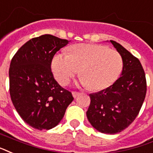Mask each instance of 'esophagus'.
<instances>
[{"label":"esophagus","instance_id":"esophagus-1","mask_svg":"<svg viewBox=\"0 0 153 153\" xmlns=\"http://www.w3.org/2000/svg\"><path fill=\"white\" fill-rule=\"evenodd\" d=\"M79 95V92H77V91L72 92V95H73V97H74V98H76Z\"/></svg>","mask_w":153,"mask_h":153}]
</instances>
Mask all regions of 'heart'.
<instances>
[{
    "label": "heart",
    "instance_id": "obj_1",
    "mask_svg": "<svg viewBox=\"0 0 153 153\" xmlns=\"http://www.w3.org/2000/svg\"><path fill=\"white\" fill-rule=\"evenodd\" d=\"M51 67L60 84H67L80 71L81 84L98 91L117 81L123 71V60L119 52L104 45L77 44L69 48V54L57 53Z\"/></svg>",
    "mask_w": 153,
    "mask_h": 153
}]
</instances>
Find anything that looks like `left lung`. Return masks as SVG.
I'll use <instances>...</instances> for the list:
<instances>
[{"label":"left lung","instance_id":"1","mask_svg":"<svg viewBox=\"0 0 153 153\" xmlns=\"http://www.w3.org/2000/svg\"><path fill=\"white\" fill-rule=\"evenodd\" d=\"M123 60L121 76L107 89L90 94L87 111L90 123L106 134L120 132L138 115L147 91L144 71L139 59L123 46L110 40Z\"/></svg>","mask_w":153,"mask_h":153}]
</instances>
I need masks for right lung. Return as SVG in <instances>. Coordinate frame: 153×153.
Listing matches in <instances>:
<instances>
[{
    "label": "right lung",
    "instance_id": "1",
    "mask_svg": "<svg viewBox=\"0 0 153 153\" xmlns=\"http://www.w3.org/2000/svg\"><path fill=\"white\" fill-rule=\"evenodd\" d=\"M68 43L53 35H42L25 42L12 58L11 100L22 120L35 129L49 130L58 125L74 100L57 82L51 68L53 55Z\"/></svg>",
    "mask_w": 153,
    "mask_h": 153
}]
</instances>
